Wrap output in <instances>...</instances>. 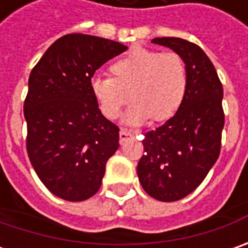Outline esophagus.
Returning a JSON list of instances; mask_svg holds the SVG:
<instances>
[{
  "mask_svg": "<svg viewBox=\"0 0 248 248\" xmlns=\"http://www.w3.org/2000/svg\"><path fill=\"white\" fill-rule=\"evenodd\" d=\"M134 135H135V132H134V131H129V129H121V131H120V142L123 143V142H125L127 139L134 138Z\"/></svg>",
  "mask_w": 248,
  "mask_h": 248,
  "instance_id": "34e87169",
  "label": "esophagus"
}]
</instances>
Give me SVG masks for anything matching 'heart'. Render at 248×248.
<instances>
[{
	"instance_id": "heart-1",
	"label": "heart",
	"mask_w": 248,
	"mask_h": 248,
	"mask_svg": "<svg viewBox=\"0 0 248 248\" xmlns=\"http://www.w3.org/2000/svg\"><path fill=\"white\" fill-rule=\"evenodd\" d=\"M110 73L111 77H95L90 84L92 98L108 119L119 117L129 96L134 102L124 116L128 125L145 124L152 117L166 121L182 105L187 74L176 53L134 48L110 64Z\"/></svg>"
}]
</instances>
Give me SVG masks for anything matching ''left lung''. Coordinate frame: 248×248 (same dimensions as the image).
Listing matches in <instances>:
<instances>
[{"label": "left lung", "instance_id": "8db88e82", "mask_svg": "<svg viewBox=\"0 0 248 248\" xmlns=\"http://www.w3.org/2000/svg\"><path fill=\"white\" fill-rule=\"evenodd\" d=\"M152 43L181 56L187 84L175 114L145 134V153L137 172L149 196L160 202H175L203 182L219 156L224 91L214 64L196 44L175 37L153 38Z\"/></svg>", "mask_w": 248, "mask_h": 248}]
</instances>
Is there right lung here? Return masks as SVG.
I'll use <instances>...</instances> for the list:
<instances>
[{
  "label": "right lung",
  "mask_w": 248,
  "mask_h": 248,
  "mask_svg": "<svg viewBox=\"0 0 248 248\" xmlns=\"http://www.w3.org/2000/svg\"><path fill=\"white\" fill-rule=\"evenodd\" d=\"M127 46L88 34L63 35L29 77L24 102L27 153L53 195L82 202L99 190L106 163L119 149V128L91 93L93 73Z\"/></svg>",
  "instance_id": "obj_1"
}]
</instances>
